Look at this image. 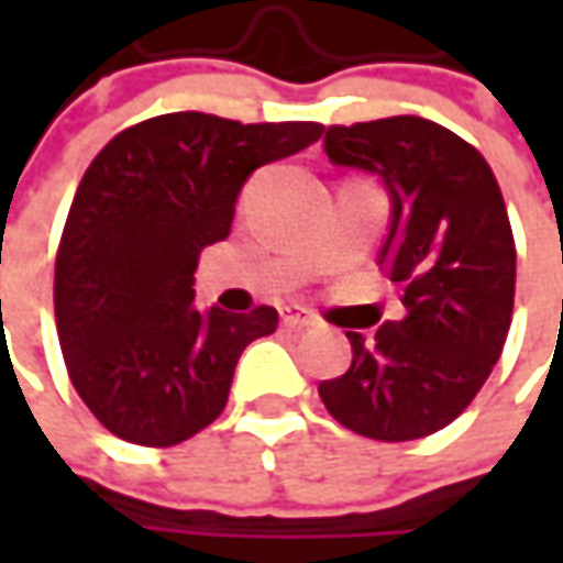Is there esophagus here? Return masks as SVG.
Instances as JSON below:
<instances>
[{"mask_svg":"<svg viewBox=\"0 0 563 563\" xmlns=\"http://www.w3.org/2000/svg\"><path fill=\"white\" fill-rule=\"evenodd\" d=\"M282 322L288 325V329H310V325H316V316L307 310V307H297V303H291V307H285L282 310Z\"/></svg>","mask_w":563,"mask_h":563,"instance_id":"1","label":"esophagus"}]
</instances>
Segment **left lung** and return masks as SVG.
Listing matches in <instances>:
<instances>
[{
    "label": "left lung",
    "mask_w": 563,
    "mask_h": 563,
    "mask_svg": "<svg viewBox=\"0 0 563 563\" xmlns=\"http://www.w3.org/2000/svg\"><path fill=\"white\" fill-rule=\"evenodd\" d=\"M325 156L388 187L378 263L404 285L407 316L373 338L347 332L354 360L319 398L357 435L426 439L479 395L508 338L517 247L501 187L476 146L420 115L332 124Z\"/></svg>",
    "instance_id": "1"
}]
</instances>
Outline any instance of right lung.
<instances>
[{
	"label": "right lung",
	"mask_w": 563,
	"mask_h": 563,
	"mask_svg": "<svg viewBox=\"0 0 563 563\" xmlns=\"http://www.w3.org/2000/svg\"><path fill=\"white\" fill-rule=\"evenodd\" d=\"M322 131L168 112L124 128L84 172L55 253V329L71 385L112 435L172 448L225 410L238 360L278 313H200L197 260L228 238L250 175Z\"/></svg>",
	"instance_id": "1"
}]
</instances>
